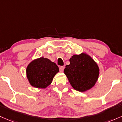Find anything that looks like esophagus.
<instances>
[{
	"instance_id": "obj_1",
	"label": "esophagus",
	"mask_w": 122,
	"mask_h": 122,
	"mask_svg": "<svg viewBox=\"0 0 122 122\" xmlns=\"http://www.w3.org/2000/svg\"><path fill=\"white\" fill-rule=\"evenodd\" d=\"M64 69H65V67H63V66H61V67H60L59 70H60V71H61V72H63Z\"/></svg>"
}]
</instances>
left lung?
<instances>
[{
    "label": "left lung",
    "mask_w": 122,
    "mask_h": 122,
    "mask_svg": "<svg viewBox=\"0 0 122 122\" xmlns=\"http://www.w3.org/2000/svg\"><path fill=\"white\" fill-rule=\"evenodd\" d=\"M69 65L66 66L64 72L71 86L76 91L84 92L95 85L100 74L96 62L86 53L73 55Z\"/></svg>",
    "instance_id": "8db88e82"
}]
</instances>
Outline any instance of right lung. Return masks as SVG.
<instances>
[{
    "label": "right lung",
    "instance_id": "add662e5",
    "mask_svg": "<svg viewBox=\"0 0 122 122\" xmlns=\"http://www.w3.org/2000/svg\"><path fill=\"white\" fill-rule=\"evenodd\" d=\"M26 71L31 86L36 88L46 89L52 83L59 69L55 63L41 57L31 61L27 66Z\"/></svg>",
    "mask_w": 122,
    "mask_h": 122
}]
</instances>
